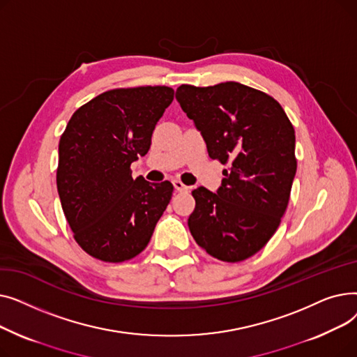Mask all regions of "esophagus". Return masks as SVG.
<instances>
[{
    "instance_id": "esophagus-1",
    "label": "esophagus",
    "mask_w": 357,
    "mask_h": 357,
    "mask_svg": "<svg viewBox=\"0 0 357 357\" xmlns=\"http://www.w3.org/2000/svg\"><path fill=\"white\" fill-rule=\"evenodd\" d=\"M174 186H175V190L178 191V192H188L190 191V186H186L183 182H181L179 179H175L174 182Z\"/></svg>"
}]
</instances>
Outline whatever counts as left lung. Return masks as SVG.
<instances>
[{"instance_id": "1", "label": "left lung", "mask_w": 357, "mask_h": 357, "mask_svg": "<svg viewBox=\"0 0 357 357\" xmlns=\"http://www.w3.org/2000/svg\"><path fill=\"white\" fill-rule=\"evenodd\" d=\"M176 100L222 165L217 194L192 191L188 227L210 256L236 264L256 255L278 230L296 172L295 130L266 92L238 82L181 85Z\"/></svg>"}]
</instances>
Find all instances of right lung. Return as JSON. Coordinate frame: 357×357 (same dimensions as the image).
Wrapping results in <instances>:
<instances>
[{
  "mask_svg": "<svg viewBox=\"0 0 357 357\" xmlns=\"http://www.w3.org/2000/svg\"><path fill=\"white\" fill-rule=\"evenodd\" d=\"M175 91L109 89L73 112L59 140L56 185L73 238L89 256L120 264L149 245L174 185L131 178Z\"/></svg>",
  "mask_w": 357,
  "mask_h": 357,
  "instance_id": "1",
  "label": "right lung"
}]
</instances>
